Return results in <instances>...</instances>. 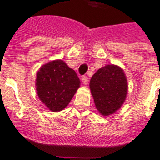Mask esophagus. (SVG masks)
Listing matches in <instances>:
<instances>
[{
	"label": "esophagus",
	"mask_w": 160,
	"mask_h": 160,
	"mask_svg": "<svg viewBox=\"0 0 160 160\" xmlns=\"http://www.w3.org/2000/svg\"><path fill=\"white\" fill-rule=\"evenodd\" d=\"M82 82L85 85H87L88 82H89V80H88V77L86 76V75H84V76H82Z\"/></svg>",
	"instance_id": "esophagus-1"
}]
</instances>
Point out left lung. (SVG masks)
I'll list each match as a JSON object with an SVG mask.
<instances>
[{"instance_id": "obj_1", "label": "left lung", "mask_w": 160, "mask_h": 160, "mask_svg": "<svg viewBox=\"0 0 160 160\" xmlns=\"http://www.w3.org/2000/svg\"><path fill=\"white\" fill-rule=\"evenodd\" d=\"M90 88L95 106L107 116L121 107L127 95V80L124 71L116 65L100 68L91 77Z\"/></svg>"}]
</instances>
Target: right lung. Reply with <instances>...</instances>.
<instances>
[{"instance_id": "1", "label": "right lung", "mask_w": 160, "mask_h": 160, "mask_svg": "<svg viewBox=\"0 0 160 160\" xmlns=\"http://www.w3.org/2000/svg\"><path fill=\"white\" fill-rule=\"evenodd\" d=\"M80 79L63 60L44 65L36 74V90L40 100L52 111L67 106L80 87Z\"/></svg>"}]
</instances>
